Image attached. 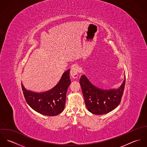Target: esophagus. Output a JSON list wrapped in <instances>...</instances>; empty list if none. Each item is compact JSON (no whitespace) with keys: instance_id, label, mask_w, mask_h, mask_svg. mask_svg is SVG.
<instances>
[{"instance_id":"34e87169","label":"esophagus","mask_w":147,"mask_h":147,"mask_svg":"<svg viewBox=\"0 0 147 147\" xmlns=\"http://www.w3.org/2000/svg\"><path fill=\"white\" fill-rule=\"evenodd\" d=\"M79 67L76 65L72 67L71 69V75L73 78H76L78 76V73H79Z\"/></svg>"}]
</instances>
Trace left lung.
I'll return each mask as SVG.
<instances>
[{"mask_svg":"<svg viewBox=\"0 0 147 147\" xmlns=\"http://www.w3.org/2000/svg\"><path fill=\"white\" fill-rule=\"evenodd\" d=\"M125 80L117 89L103 90L91 84L85 75L80 79L85 105L89 111L102 115L115 109L121 103L125 86Z\"/></svg>","mask_w":147,"mask_h":147,"instance_id":"8db88e82","label":"left lung"}]
</instances>
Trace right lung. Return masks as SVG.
I'll return each instance as SVG.
<instances>
[{
    "label": "right lung",
    "mask_w": 147,
    "mask_h": 147,
    "mask_svg": "<svg viewBox=\"0 0 147 147\" xmlns=\"http://www.w3.org/2000/svg\"><path fill=\"white\" fill-rule=\"evenodd\" d=\"M70 69L66 71L59 82L51 90L43 93H34L27 90L21 84L25 99L33 110L48 116H55L64 110L67 89L71 84Z\"/></svg>",
    "instance_id": "1"
}]
</instances>
